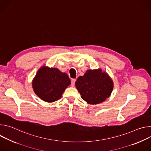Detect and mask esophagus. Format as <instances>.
I'll return each instance as SVG.
<instances>
[{
	"mask_svg": "<svg viewBox=\"0 0 151 151\" xmlns=\"http://www.w3.org/2000/svg\"><path fill=\"white\" fill-rule=\"evenodd\" d=\"M75 82H76V79H72L71 80V85L72 86V87H73V86L75 85Z\"/></svg>",
	"mask_w": 151,
	"mask_h": 151,
	"instance_id": "esophagus-1",
	"label": "esophagus"
}]
</instances>
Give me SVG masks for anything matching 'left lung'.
Returning a JSON list of instances; mask_svg holds the SVG:
<instances>
[{"label":"left lung","mask_w":151,"mask_h":151,"mask_svg":"<svg viewBox=\"0 0 151 151\" xmlns=\"http://www.w3.org/2000/svg\"><path fill=\"white\" fill-rule=\"evenodd\" d=\"M81 98L89 104H96L106 100L111 95L114 83L101 69L88 70L75 82Z\"/></svg>","instance_id":"1"}]
</instances>
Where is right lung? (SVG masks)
I'll list each match as a JSON object with an SVG mask.
<instances>
[{"mask_svg":"<svg viewBox=\"0 0 151 151\" xmlns=\"http://www.w3.org/2000/svg\"><path fill=\"white\" fill-rule=\"evenodd\" d=\"M70 84L68 75L57 68L44 66L37 72L32 85L36 94L47 102L59 100L68 86Z\"/></svg>","mask_w":151,"mask_h":151,"instance_id":"obj_1","label":"right lung"}]
</instances>
